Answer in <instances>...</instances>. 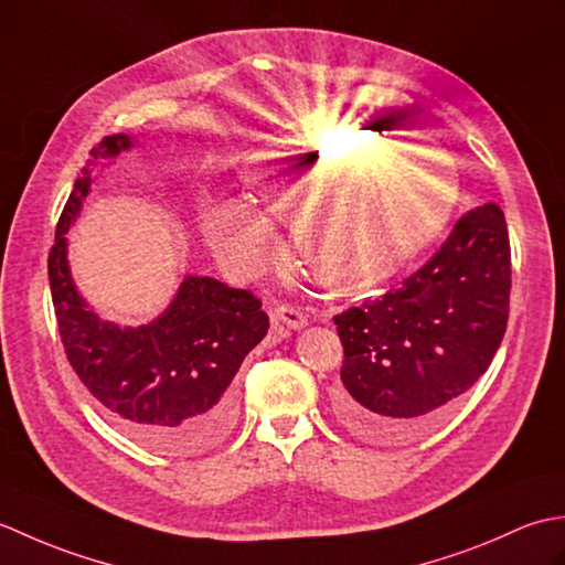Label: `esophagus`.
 Instances as JSON below:
<instances>
[{"label": "esophagus", "instance_id": "34e87169", "mask_svg": "<svg viewBox=\"0 0 565 565\" xmlns=\"http://www.w3.org/2000/svg\"><path fill=\"white\" fill-rule=\"evenodd\" d=\"M276 320L284 322V326L291 328V330H301L308 322L303 310L298 306H291V303H284V306L276 308Z\"/></svg>", "mask_w": 565, "mask_h": 565}]
</instances>
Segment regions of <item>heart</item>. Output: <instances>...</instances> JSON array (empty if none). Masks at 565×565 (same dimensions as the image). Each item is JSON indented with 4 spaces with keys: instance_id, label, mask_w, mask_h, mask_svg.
<instances>
[{
    "instance_id": "1",
    "label": "heart",
    "mask_w": 565,
    "mask_h": 565,
    "mask_svg": "<svg viewBox=\"0 0 565 565\" xmlns=\"http://www.w3.org/2000/svg\"><path fill=\"white\" fill-rule=\"evenodd\" d=\"M371 158L374 152L347 136L291 138L259 154L247 177L264 211L284 223L298 221L303 257L332 289H364L403 269L435 243L459 199L454 172L439 164V173L427 158L366 184L386 167ZM203 235L227 267L247 276L279 249L274 223L243 201L213 206L203 215Z\"/></svg>"
}]
</instances>
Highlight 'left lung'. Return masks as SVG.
Listing matches in <instances>:
<instances>
[{
  "label": "left lung",
  "instance_id": "8db88e82",
  "mask_svg": "<svg viewBox=\"0 0 565 565\" xmlns=\"http://www.w3.org/2000/svg\"><path fill=\"white\" fill-rule=\"evenodd\" d=\"M505 213L483 203L454 223L423 267L374 301L334 316L344 347L338 415L356 437L423 435L481 379L508 328Z\"/></svg>",
  "mask_w": 565,
  "mask_h": 565
}]
</instances>
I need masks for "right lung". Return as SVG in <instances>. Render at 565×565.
I'll return each instance as SVG.
<instances>
[{
  "label": "right lung",
  "instance_id": "right-lung-1",
  "mask_svg": "<svg viewBox=\"0 0 565 565\" xmlns=\"http://www.w3.org/2000/svg\"><path fill=\"white\" fill-rule=\"evenodd\" d=\"M134 142L106 136L92 158H114ZM89 170L77 177L55 227L47 279L67 362L109 423L167 456L209 451L235 425V374L269 330L262 301L211 276H186L172 306L150 326L118 328L87 308L72 284L67 239Z\"/></svg>",
  "mask_w": 565,
  "mask_h": 565
}]
</instances>
